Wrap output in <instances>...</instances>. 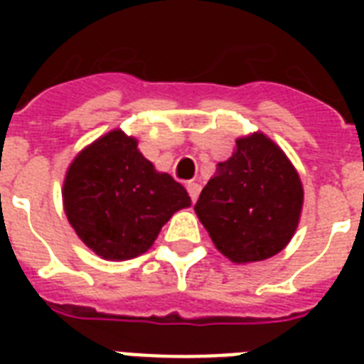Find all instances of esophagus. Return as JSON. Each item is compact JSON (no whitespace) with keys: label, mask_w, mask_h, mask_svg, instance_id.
<instances>
[{"label":"esophagus","mask_w":364,"mask_h":364,"mask_svg":"<svg viewBox=\"0 0 364 364\" xmlns=\"http://www.w3.org/2000/svg\"><path fill=\"white\" fill-rule=\"evenodd\" d=\"M187 191H188V196L193 198V202H196V198H198L200 194V185L198 183H187Z\"/></svg>","instance_id":"34e87169"}]
</instances>
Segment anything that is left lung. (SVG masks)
I'll return each instance as SVG.
<instances>
[{"label":"left lung","instance_id":"8db88e82","mask_svg":"<svg viewBox=\"0 0 364 364\" xmlns=\"http://www.w3.org/2000/svg\"><path fill=\"white\" fill-rule=\"evenodd\" d=\"M302 183L282 149L260 132L236 139V151L194 205L215 247L232 262H257L282 251L299 227Z\"/></svg>","mask_w":364,"mask_h":364}]
</instances>
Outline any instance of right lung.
Masks as SVG:
<instances>
[{
	"instance_id": "add662e5",
	"label": "right lung",
	"mask_w": 364,
	"mask_h": 364,
	"mask_svg": "<svg viewBox=\"0 0 364 364\" xmlns=\"http://www.w3.org/2000/svg\"><path fill=\"white\" fill-rule=\"evenodd\" d=\"M68 221L96 255L128 260L145 253L176 211L191 205L181 183L137 151L136 137L113 130L82 149L64 181Z\"/></svg>"
}]
</instances>
